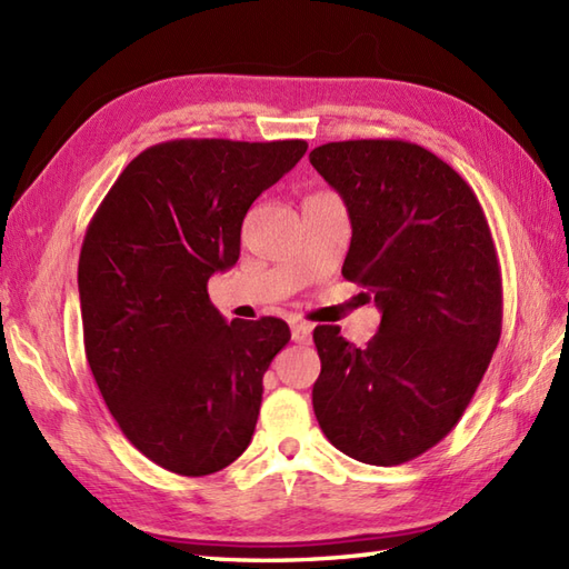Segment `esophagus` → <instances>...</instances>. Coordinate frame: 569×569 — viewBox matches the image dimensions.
<instances>
[{
    "instance_id": "34e87169",
    "label": "esophagus",
    "mask_w": 569,
    "mask_h": 569,
    "mask_svg": "<svg viewBox=\"0 0 569 569\" xmlns=\"http://www.w3.org/2000/svg\"><path fill=\"white\" fill-rule=\"evenodd\" d=\"M291 335H293V342L298 345H308L310 342V335H312V328L308 322L303 320H293L291 325Z\"/></svg>"
}]
</instances>
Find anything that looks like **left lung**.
Returning <instances> with one entry per match:
<instances>
[{
    "label": "left lung",
    "mask_w": 569,
    "mask_h": 569,
    "mask_svg": "<svg viewBox=\"0 0 569 569\" xmlns=\"http://www.w3.org/2000/svg\"><path fill=\"white\" fill-rule=\"evenodd\" d=\"M310 163L340 192L352 241L342 266L381 310L367 347L312 332L316 418L365 465L416 459L450 432L501 337V269L485 210L452 166L401 139L332 141Z\"/></svg>",
    "instance_id": "1"
}]
</instances>
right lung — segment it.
I'll return each mask as SVG.
<instances>
[{"label": "right lung", "mask_w": 569, "mask_h": 569, "mask_svg": "<svg viewBox=\"0 0 569 569\" xmlns=\"http://www.w3.org/2000/svg\"><path fill=\"white\" fill-rule=\"evenodd\" d=\"M308 143L176 139L141 151L88 224L78 263L84 357L127 440L183 477L232 465L257 428L281 318L232 320L208 281L241 222Z\"/></svg>", "instance_id": "obj_1"}]
</instances>
